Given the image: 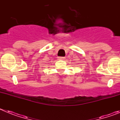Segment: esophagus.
Instances as JSON below:
<instances>
[{"instance_id": "1", "label": "esophagus", "mask_w": 120, "mask_h": 120, "mask_svg": "<svg viewBox=\"0 0 120 120\" xmlns=\"http://www.w3.org/2000/svg\"><path fill=\"white\" fill-rule=\"evenodd\" d=\"M58 59H59V60H64V59H65V58L64 57H61V56H59L58 57Z\"/></svg>"}]
</instances>
